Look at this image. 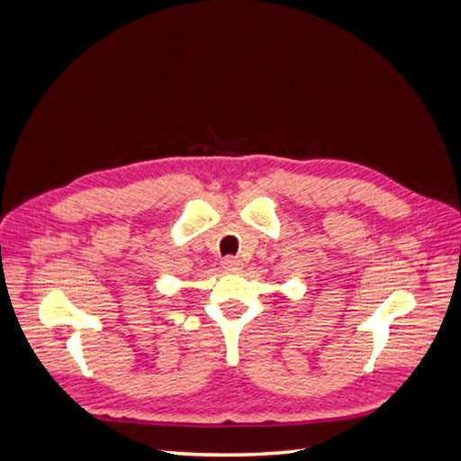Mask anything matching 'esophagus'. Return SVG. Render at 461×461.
<instances>
[{
	"label": "esophagus",
	"instance_id": "34e87169",
	"mask_svg": "<svg viewBox=\"0 0 461 461\" xmlns=\"http://www.w3.org/2000/svg\"><path fill=\"white\" fill-rule=\"evenodd\" d=\"M242 259L234 258V256H227L225 259H222V267L229 269V271H236V269H242Z\"/></svg>",
	"mask_w": 461,
	"mask_h": 461
}]
</instances>
